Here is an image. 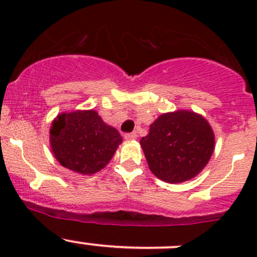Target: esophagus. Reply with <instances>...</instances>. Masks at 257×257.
<instances>
[{
	"label": "esophagus",
	"instance_id": "34e87169",
	"mask_svg": "<svg viewBox=\"0 0 257 257\" xmlns=\"http://www.w3.org/2000/svg\"><path fill=\"white\" fill-rule=\"evenodd\" d=\"M137 133H126L124 134V139L125 141H134V139H137Z\"/></svg>",
	"mask_w": 257,
	"mask_h": 257
}]
</instances>
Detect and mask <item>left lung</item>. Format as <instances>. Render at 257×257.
Returning <instances> with one entry per match:
<instances>
[{"label": "left lung", "mask_w": 257, "mask_h": 257, "mask_svg": "<svg viewBox=\"0 0 257 257\" xmlns=\"http://www.w3.org/2000/svg\"><path fill=\"white\" fill-rule=\"evenodd\" d=\"M214 145L208 120L190 110L162 114L150 125L149 134L141 139L149 169L170 184L196 177L208 164Z\"/></svg>", "instance_id": "8db88e82"}]
</instances>
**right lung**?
Listing matches in <instances>:
<instances>
[{
  "label": "right lung",
  "instance_id": "obj_1",
  "mask_svg": "<svg viewBox=\"0 0 257 257\" xmlns=\"http://www.w3.org/2000/svg\"><path fill=\"white\" fill-rule=\"evenodd\" d=\"M121 141L119 132L93 109L58 114L49 131L52 153L59 164L84 175L102 170Z\"/></svg>",
  "mask_w": 257,
  "mask_h": 257
}]
</instances>
